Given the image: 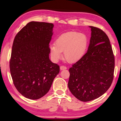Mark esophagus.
<instances>
[{
    "label": "esophagus",
    "mask_w": 121,
    "mask_h": 121,
    "mask_svg": "<svg viewBox=\"0 0 121 121\" xmlns=\"http://www.w3.org/2000/svg\"><path fill=\"white\" fill-rule=\"evenodd\" d=\"M67 69V67L66 66H60V69L61 70H64V69Z\"/></svg>",
    "instance_id": "34e87169"
}]
</instances>
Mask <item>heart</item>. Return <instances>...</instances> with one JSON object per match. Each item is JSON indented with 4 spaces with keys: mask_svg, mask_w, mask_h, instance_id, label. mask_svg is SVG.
<instances>
[{
    "mask_svg": "<svg viewBox=\"0 0 121 121\" xmlns=\"http://www.w3.org/2000/svg\"><path fill=\"white\" fill-rule=\"evenodd\" d=\"M88 46V39L84 34L70 31L62 34L56 39L55 44L50 46V53L54 61L62 57L64 52L65 58L68 62H76L84 56Z\"/></svg>",
    "mask_w": 121,
    "mask_h": 121,
    "instance_id": "obj_1",
    "label": "heart"
}]
</instances>
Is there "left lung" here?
Masks as SVG:
<instances>
[{
    "instance_id": "left-lung-1",
    "label": "left lung",
    "mask_w": 121,
    "mask_h": 121,
    "mask_svg": "<svg viewBox=\"0 0 121 121\" xmlns=\"http://www.w3.org/2000/svg\"><path fill=\"white\" fill-rule=\"evenodd\" d=\"M88 50L69 69L68 88L82 102L98 98L110 87L113 79L115 56L109 39L102 30L90 26Z\"/></svg>"
}]
</instances>
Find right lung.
I'll use <instances>...</instances> for the list:
<instances>
[{"mask_svg":"<svg viewBox=\"0 0 121 121\" xmlns=\"http://www.w3.org/2000/svg\"><path fill=\"white\" fill-rule=\"evenodd\" d=\"M52 23L30 22L18 32L12 44L10 69L22 95L38 99L47 94L60 67L50 60Z\"/></svg>","mask_w":121,"mask_h":121,"instance_id":"obj_1","label":"right lung"}]
</instances>
